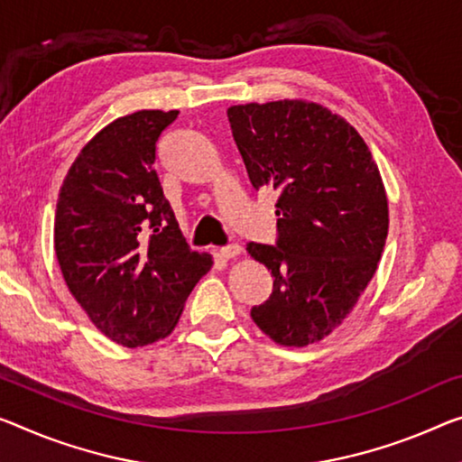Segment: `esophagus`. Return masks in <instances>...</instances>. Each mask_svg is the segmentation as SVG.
<instances>
[{"mask_svg":"<svg viewBox=\"0 0 462 462\" xmlns=\"http://www.w3.org/2000/svg\"><path fill=\"white\" fill-rule=\"evenodd\" d=\"M221 258H225V260H229V258H236V255H239L241 254V245L239 244H226V245H223L221 247Z\"/></svg>","mask_w":462,"mask_h":462,"instance_id":"34e87169","label":"esophagus"}]
</instances>
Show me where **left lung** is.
I'll return each instance as SVG.
<instances>
[{
	"instance_id": "8db88e82",
	"label": "left lung",
	"mask_w": 462,
	"mask_h": 462,
	"mask_svg": "<svg viewBox=\"0 0 462 462\" xmlns=\"http://www.w3.org/2000/svg\"><path fill=\"white\" fill-rule=\"evenodd\" d=\"M226 117L254 189L279 191L274 245L247 244L274 276L252 320L279 345L318 343L353 310L384 250L378 167L355 127L322 105H236Z\"/></svg>"
}]
</instances>
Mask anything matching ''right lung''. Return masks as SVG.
I'll return each instance as SVG.
<instances>
[{
	"label": "right lung",
	"mask_w": 462,
	"mask_h": 462,
	"mask_svg": "<svg viewBox=\"0 0 462 462\" xmlns=\"http://www.w3.org/2000/svg\"><path fill=\"white\" fill-rule=\"evenodd\" d=\"M180 111H136L103 127L63 180L55 254L74 300L105 337L144 346L167 337L212 266L191 252L154 171Z\"/></svg>",
	"instance_id": "obj_1"
}]
</instances>
